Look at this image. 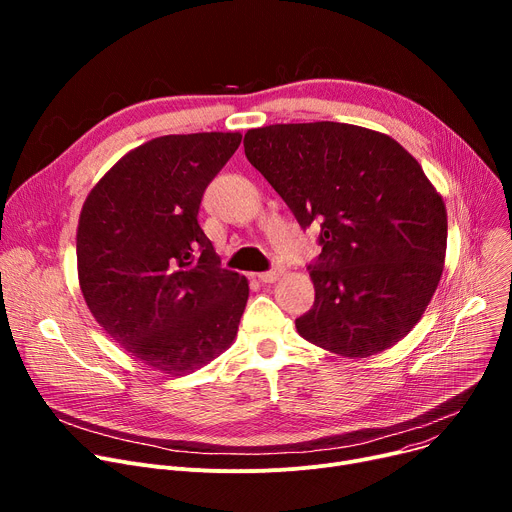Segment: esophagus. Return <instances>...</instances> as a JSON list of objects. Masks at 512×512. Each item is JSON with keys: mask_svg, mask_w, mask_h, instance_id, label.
Listing matches in <instances>:
<instances>
[{"mask_svg": "<svg viewBox=\"0 0 512 512\" xmlns=\"http://www.w3.org/2000/svg\"><path fill=\"white\" fill-rule=\"evenodd\" d=\"M280 276H282V270H270V272H261V274H257L259 282H263V284H272V282H276Z\"/></svg>", "mask_w": 512, "mask_h": 512, "instance_id": "34e87169", "label": "esophagus"}]
</instances>
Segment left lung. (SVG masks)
I'll return each mask as SVG.
<instances>
[{"label":"left lung","mask_w":512,"mask_h":512,"mask_svg":"<svg viewBox=\"0 0 512 512\" xmlns=\"http://www.w3.org/2000/svg\"><path fill=\"white\" fill-rule=\"evenodd\" d=\"M245 155L303 228L321 226L315 303L297 332L348 359L405 338L440 284L448 236L419 161L384 132L340 122L251 128Z\"/></svg>","instance_id":"8db88e82"}]
</instances>
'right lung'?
Segmentation results:
<instances>
[{
  "label": "right lung",
  "instance_id": "right-lung-1",
  "mask_svg": "<svg viewBox=\"0 0 512 512\" xmlns=\"http://www.w3.org/2000/svg\"><path fill=\"white\" fill-rule=\"evenodd\" d=\"M240 139V132L151 139L103 174L80 211L85 303L112 340L157 371L191 373L236 338L249 280L220 267L197 213Z\"/></svg>",
  "mask_w": 512,
  "mask_h": 512
}]
</instances>
